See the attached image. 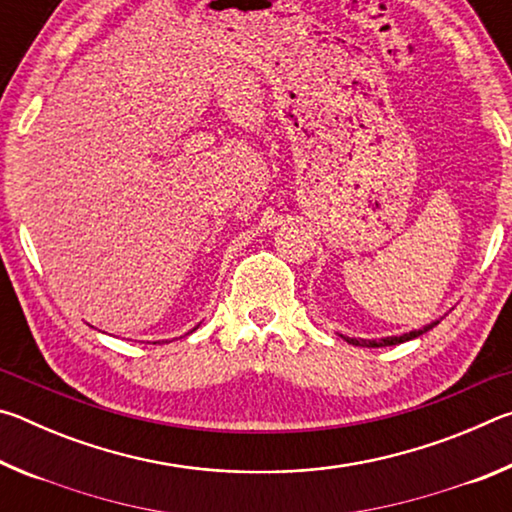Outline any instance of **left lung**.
I'll use <instances>...</instances> for the list:
<instances>
[{
  "mask_svg": "<svg viewBox=\"0 0 512 512\" xmlns=\"http://www.w3.org/2000/svg\"><path fill=\"white\" fill-rule=\"evenodd\" d=\"M440 323V320H433V323H429V325H424V327H420V329H413V332H406V334H402V336H384V339H379V341H366V339H350V336H343V334H339L343 341H348V343H352V345H359V348H384V345H397V343H404V341H411V339H418L420 334H424V332H429V329H433Z\"/></svg>",
  "mask_w": 512,
  "mask_h": 512,
  "instance_id": "obj_1",
  "label": "left lung"
}]
</instances>
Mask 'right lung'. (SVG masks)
<instances>
[{"instance_id": "add662e5", "label": "right lung", "mask_w": 512, "mask_h": 512, "mask_svg": "<svg viewBox=\"0 0 512 512\" xmlns=\"http://www.w3.org/2000/svg\"><path fill=\"white\" fill-rule=\"evenodd\" d=\"M196 327H198V325H196ZM196 327H194V329H196ZM194 329H192V332H194ZM155 343H158V341H155Z\"/></svg>"}]
</instances>
